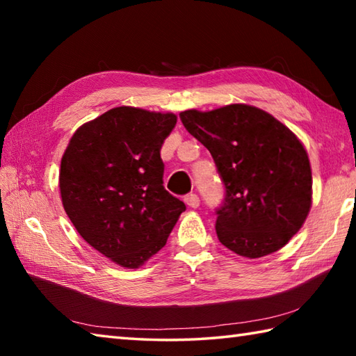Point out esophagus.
<instances>
[{"instance_id": "esophagus-1", "label": "esophagus", "mask_w": 356, "mask_h": 356, "mask_svg": "<svg viewBox=\"0 0 356 356\" xmlns=\"http://www.w3.org/2000/svg\"><path fill=\"white\" fill-rule=\"evenodd\" d=\"M184 200L190 208H197L200 205V199L197 194H188V195H185Z\"/></svg>"}]
</instances>
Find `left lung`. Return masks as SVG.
<instances>
[{
    "label": "left lung",
    "instance_id": "obj_1",
    "mask_svg": "<svg viewBox=\"0 0 356 356\" xmlns=\"http://www.w3.org/2000/svg\"><path fill=\"white\" fill-rule=\"evenodd\" d=\"M182 124L213 156L226 197L217 211L220 243L260 259L282 249L312 207L307 151L289 128L248 104L180 113Z\"/></svg>",
    "mask_w": 356,
    "mask_h": 356
}]
</instances>
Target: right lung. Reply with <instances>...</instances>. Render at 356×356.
Returning <instances> with one entry per match:
<instances>
[{"label": "right lung", "instance_id": "add662e5", "mask_svg": "<svg viewBox=\"0 0 356 356\" xmlns=\"http://www.w3.org/2000/svg\"><path fill=\"white\" fill-rule=\"evenodd\" d=\"M174 113L116 107L81 125L61 159L67 216L90 246L138 269L165 246L186 209L163 188L161 148Z\"/></svg>", "mask_w": 356, "mask_h": 356}]
</instances>
